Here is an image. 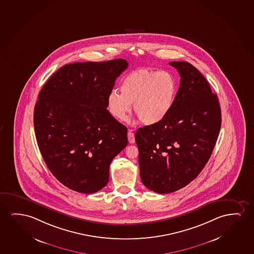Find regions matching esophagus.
Listing matches in <instances>:
<instances>
[{"instance_id":"1","label":"esophagus","mask_w":254,"mask_h":254,"mask_svg":"<svg viewBox=\"0 0 254 254\" xmlns=\"http://www.w3.org/2000/svg\"><path fill=\"white\" fill-rule=\"evenodd\" d=\"M128 139H129V143H135V135H134V133L131 131V129H129V131H128Z\"/></svg>"}]
</instances>
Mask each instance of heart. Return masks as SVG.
<instances>
[{
	"mask_svg": "<svg viewBox=\"0 0 254 254\" xmlns=\"http://www.w3.org/2000/svg\"><path fill=\"white\" fill-rule=\"evenodd\" d=\"M120 90L113 89L107 97L110 113L120 121L134 111L145 125L165 120L172 111L178 94V82L168 71L141 68L122 79Z\"/></svg>",
	"mask_w": 254,
	"mask_h": 254,
	"instance_id": "b5f03b06",
	"label": "heart"
}]
</instances>
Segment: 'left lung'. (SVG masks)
<instances>
[{
	"label": "left lung",
	"instance_id": "1",
	"mask_svg": "<svg viewBox=\"0 0 254 254\" xmlns=\"http://www.w3.org/2000/svg\"><path fill=\"white\" fill-rule=\"evenodd\" d=\"M180 75L175 104L165 120L136 130L140 178L154 192H174L196 179L214 149L221 127L218 97L187 62H171Z\"/></svg>",
	"mask_w": 254,
	"mask_h": 254
}]
</instances>
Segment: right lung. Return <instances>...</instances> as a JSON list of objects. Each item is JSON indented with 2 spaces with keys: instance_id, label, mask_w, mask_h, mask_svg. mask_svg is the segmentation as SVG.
Masks as SVG:
<instances>
[{
  "instance_id": "add662e5",
  "label": "right lung",
  "mask_w": 254,
  "mask_h": 254,
  "mask_svg": "<svg viewBox=\"0 0 254 254\" xmlns=\"http://www.w3.org/2000/svg\"><path fill=\"white\" fill-rule=\"evenodd\" d=\"M125 59L65 64L40 91L34 110L36 141L59 182L77 192L107 185L110 165L127 143V128L107 109Z\"/></svg>"
}]
</instances>
